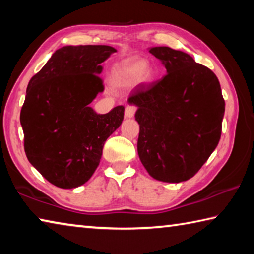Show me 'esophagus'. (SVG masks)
<instances>
[{"label":"esophagus","mask_w":254,"mask_h":254,"mask_svg":"<svg viewBox=\"0 0 254 254\" xmlns=\"http://www.w3.org/2000/svg\"><path fill=\"white\" fill-rule=\"evenodd\" d=\"M134 113H135V107L134 106L127 105L126 107V112H124V115H126L127 119L133 118V115H134Z\"/></svg>","instance_id":"obj_1"}]
</instances>
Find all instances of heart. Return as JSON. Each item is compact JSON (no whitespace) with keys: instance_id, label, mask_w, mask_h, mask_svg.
<instances>
[{"instance_id":"heart-1","label":"heart","mask_w":254,"mask_h":254,"mask_svg":"<svg viewBox=\"0 0 254 254\" xmlns=\"http://www.w3.org/2000/svg\"><path fill=\"white\" fill-rule=\"evenodd\" d=\"M153 78L152 68L147 66L143 60L127 59L120 63L112 71V81L117 87H130L137 80L140 83H150Z\"/></svg>"}]
</instances>
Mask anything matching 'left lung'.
Instances as JSON below:
<instances>
[{
	"mask_svg": "<svg viewBox=\"0 0 254 254\" xmlns=\"http://www.w3.org/2000/svg\"><path fill=\"white\" fill-rule=\"evenodd\" d=\"M167 75L140 85L128 97L140 126L137 153L152 178L180 183L191 178L217 147L225 102L216 75L190 55L151 47Z\"/></svg>",
	"mask_w": 254,
	"mask_h": 254,
	"instance_id": "obj_1",
	"label": "left lung"
}]
</instances>
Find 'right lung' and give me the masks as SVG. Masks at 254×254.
Masks as SVG:
<instances>
[{
  "label": "right lung",
  "instance_id": "add662e5",
  "mask_svg": "<svg viewBox=\"0 0 254 254\" xmlns=\"http://www.w3.org/2000/svg\"><path fill=\"white\" fill-rule=\"evenodd\" d=\"M111 46H65L30 79L21 109L29 162L55 186L84 185L101 161L107 137L121 126L124 107L97 114L89 104L104 91L102 63Z\"/></svg>",
  "mask_w": 254,
  "mask_h": 254
}]
</instances>
